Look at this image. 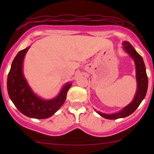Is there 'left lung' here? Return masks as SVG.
I'll use <instances>...</instances> for the list:
<instances>
[{"mask_svg":"<svg viewBox=\"0 0 154 154\" xmlns=\"http://www.w3.org/2000/svg\"><path fill=\"white\" fill-rule=\"evenodd\" d=\"M123 45L125 51L133 57L135 61L136 68V79H137L138 88L135 98L133 99L132 103H130L128 106L124 108L119 112L116 113V114L107 115L100 112H97L102 117L107 119H111V120L127 117V116H130L132 113L134 112L145 97L147 90V86H148V80H147L145 66H144L142 57L136 52V50L128 42H124Z\"/></svg>","mask_w":154,"mask_h":154,"instance_id":"obj_1","label":"left lung"}]
</instances>
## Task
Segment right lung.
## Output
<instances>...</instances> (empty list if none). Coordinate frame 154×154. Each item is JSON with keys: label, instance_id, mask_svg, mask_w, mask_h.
<instances>
[{"label": "right lung", "instance_id": "right-lung-1", "mask_svg": "<svg viewBox=\"0 0 154 154\" xmlns=\"http://www.w3.org/2000/svg\"><path fill=\"white\" fill-rule=\"evenodd\" d=\"M29 48L20 51L14 59L7 77V91L15 106L24 116L38 119H48L64 103L71 84H66L60 94L53 100H42L35 95L22 73L23 60Z\"/></svg>", "mask_w": 154, "mask_h": 154}]
</instances>
